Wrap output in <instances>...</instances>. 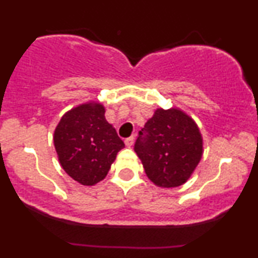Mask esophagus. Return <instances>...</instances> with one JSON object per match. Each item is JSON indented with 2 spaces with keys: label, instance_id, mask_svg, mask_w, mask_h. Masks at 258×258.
Wrapping results in <instances>:
<instances>
[{
  "label": "esophagus",
  "instance_id": "1",
  "mask_svg": "<svg viewBox=\"0 0 258 258\" xmlns=\"http://www.w3.org/2000/svg\"><path fill=\"white\" fill-rule=\"evenodd\" d=\"M133 142H135V137H133V136H131V137H128V138L125 139V144H126L127 147H131L132 144H133Z\"/></svg>",
  "mask_w": 258,
  "mask_h": 258
}]
</instances>
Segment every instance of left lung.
Segmentation results:
<instances>
[{
	"label": "left lung",
	"instance_id": "left-lung-1",
	"mask_svg": "<svg viewBox=\"0 0 258 258\" xmlns=\"http://www.w3.org/2000/svg\"><path fill=\"white\" fill-rule=\"evenodd\" d=\"M135 152L154 184L182 185L203 155V138L195 122L178 109H158L138 133Z\"/></svg>",
	"mask_w": 258,
	"mask_h": 258
}]
</instances>
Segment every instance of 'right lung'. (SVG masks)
<instances>
[{
    "mask_svg": "<svg viewBox=\"0 0 258 258\" xmlns=\"http://www.w3.org/2000/svg\"><path fill=\"white\" fill-rule=\"evenodd\" d=\"M104 112L98 103L79 105L61 117L54 131L53 141L61 167L84 185L104 179L125 147Z\"/></svg>",
    "mask_w": 258,
    "mask_h": 258,
    "instance_id": "add662e5",
    "label": "right lung"
}]
</instances>
